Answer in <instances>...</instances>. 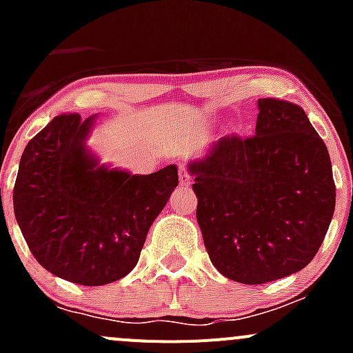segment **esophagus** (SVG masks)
Masks as SVG:
<instances>
[{
  "label": "esophagus",
  "instance_id": "obj_1",
  "mask_svg": "<svg viewBox=\"0 0 353 353\" xmlns=\"http://www.w3.org/2000/svg\"><path fill=\"white\" fill-rule=\"evenodd\" d=\"M179 179H181V184H183V186H191V181H193V176H191V174L188 172V169L184 165L179 169Z\"/></svg>",
  "mask_w": 353,
  "mask_h": 353
}]
</instances>
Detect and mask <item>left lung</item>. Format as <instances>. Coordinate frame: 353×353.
I'll return each instance as SVG.
<instances>
[{
  "mask_svg": "<svg viewBox=\"0 0 353 353\" xmlns=\"http://www.w3.org/2000/svg\"><path fill=\"white\" fill-rule=\"evenodd\" d=\"M258 109L252 137H222L188 165L210 259L245 285L307 266L336 201L328 148L304 109L280 99H259Z\"/></svg>",
  "mask_w": 353,
  "mask_h": 353,
  "instance_id": "left-lung-1",
  "label": "left lung"
}]
</instances>
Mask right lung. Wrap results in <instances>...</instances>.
Masks as SVG:
<instances>
[{
  "mask_svg": "<svg viewBox=\"0 0 353 353\" xmlns=\"http://www.w3.org/2000/svg\"><path fill=\"white\" fill-rule=\"evenodd\" d=\"M95 116H56L25 147L13 208L34 258L85 287L126 276L179 183L177 167L148 176L99 165L87 150Z\"/></svg>",
  "mask_w": 353,
  "mask_h": 353,
  "instance_id": "obj_1",
  "label": "right lung"
}]
</instances>
